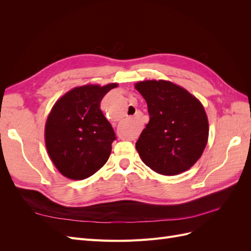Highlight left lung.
I'll return each mask as SVG.
<instances>
[{
    "instance_id": "8db88e82",
    "label": "left lung",
    "mask_w": 251,
    "mask_h": 251,
    "mask_svg": "<svg viewBox=\"0 0 251 251\" xmlns=\"http://www.w3.org/2000/svg\"><path fill=\"white\" fill-rule=\"evenodd\" d=\"M135 88L146 100L150 115L136 142L144 164L165 176L191 169L208 139V120L202 103L168 80L139 81Z\"/></svg>"
}]
</instances>
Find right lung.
Wrapping results in <instances>:
<instances>
[{"label":"right lung","instance_id":"1","mask_svg":"<svg viewBox=\"0 0 251 251\" xmlns=\"http://www.w3.org/2000/svg\"><path fill=\"white\" fill-rule=\"evenodd\" d=\"M117 83L76 87L53 105L45 126V141L59 173L72 180L92 176L108 161L115 133L100 101Z\"/></svg>","mask_w":251,"mask_h":251}]
</instances>
